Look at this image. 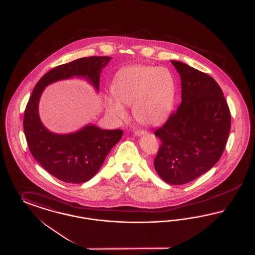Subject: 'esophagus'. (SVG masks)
Here are the masks:
<instances>
[{"label":"esophagus","instance_id":"obj_1","mask_svg":"<svg viewBox=\"0 0 255 255\" xmlns=\"http://www.w3.org/2000/svg\"><path fill=\"white\" fill-rule=\"evenodd\" d=\"M146 133H147V132L144 131V130H135V131L133 132L135 136H140V135H142V134H145Z\"/></svg>","mask_w":255,"mask_h":255}]
</instances>
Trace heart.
<instances>
[{
    "label": "heart",
    "mask_w": 255,
    "mask_h": 255,
    "mask_svg": "<svg viewBox=\"0 0 255 255\" xmlns=\"http://www.w3.org/2000/svg\"><path fill=\"white\" fill-rule=\"evenodd\" d=\"M112 93L106 97V109L116 120L126 118L123 105L132 106L134 119L144 125L165 121L176 103L177 85L166 68L135 65L122 69L113 79Z\"/></svg>",
    "instance_id": "b5f03b06"
}]
</instances>
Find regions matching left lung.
I'll return each mask as SVG.
<instances>
[{
    "mask_svg": "<svg viewBox=\"0 0 255 255\" xmlns=\"http://www.w3.org/2000/svg\"><path fill=\"white\" fill-rule=\"evenodd\" d=\"M182 80V103L155 135L161 141L154 166L169 184H184L211 169L231 132V112L218 83L180 61L171 60Z\"/></svg>",
    "mask_w": 255,
    "mask_h": 255,
    "instance_id": "left-lung-1",
    "label": "left lung"
}]
</instances>
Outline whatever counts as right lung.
<instances>
[{
	"mask_svg": "<svg viewBox=\"0 0 255 255\" xmlns=\"http://www.w3.org/2000/svg\"><path fill=\"white\" fill-rule=\"evenodd\" d=\"M111 59L109 56L83 57L52 69L37 82L27 102L24 132L30 153L44 169L62 182L81 183L91 180L123 132L103 130L89 123L73 133H53L40 120V98L47 86L73 77L85 79L98 93L100 73Z\"/></svg>",
	"mask_w": 255,
	"mask_h": 255,
	"instance_id": "add662e5",
	"label": "right lung"
}]
</instances>
